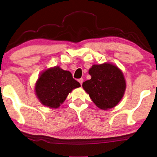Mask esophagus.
I'll list each match as a JSON object with an SVG mask.
<instances>
[{"instance_id":"34e87169","label":"esophagus","mask_w":157,"mask_h":157,"mask_svg":"<svg viewBox=\"0 0 157 157\" xmlns=\"http://www.w3.org/2000/svg\"><path fill=\"white\" fill-rule=\"evenodd\" d=\"M83 81V78H79V79H78V82L80 83L81 85H82Z\"/></svg>"}]
</instances>
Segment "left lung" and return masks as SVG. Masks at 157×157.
<instances>
[{"instance_id": "1", "label": "left lung", "mask_w": 157, "mask_h": 157, "mask_svg": "<svg viewBox=\"0 0 157 157\" xmlns=\"http://www.w3.org/2000/svg\"><path fill=\"white\" fill-rule=\"evenodd\" d=\"M91 78L83 83V89L101 109L115 107L123 98L126 83L122 71L112 63L93 65L89 71Z\"/></svg>"}]
</instances>
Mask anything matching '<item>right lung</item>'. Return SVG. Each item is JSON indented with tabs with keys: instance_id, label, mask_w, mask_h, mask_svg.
I'll return each mask as SVG.
<instances>
[{
	"instance_id": "obj_1",
	"label": "right lung",
	"mask_w": 157,
	"mask_h": 157,
	"mask_svg": "<svg viewBox=\"0 0 157 157\" xmlns=\"http://www.w3.org/2000/svg\"><path fill=\"white\" fill-rule=\"evenodd\" d=\"M72 74L59 66L47 69L40 74L35 84V94L42 105L58 108L73 89L80 87Z\"/></svg>"
}]
</instances>
